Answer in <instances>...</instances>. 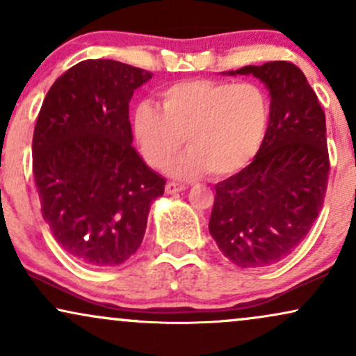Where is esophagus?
I'll list each match as a JSON object with an SVG mask.
<instances>
[{
    "mask_svg": "<svg viewBox=\"0 0 356 356\" xmlns=\"http://www.w3.org/2000/svg\"><path fill=\"white\" fill-rule=\"evenodd\" d=\"M186 191V186L184 184H179V182H168L165 184V192L168 193H177V192H182Z\"/></svg>",
    "mask_w": 356,
    "mask_h": 356,
    "instance_id": "34e87169",
    "label": "esophagus"
}]
</instances>
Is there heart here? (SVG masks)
I'll use <instances>...</instances> for the list:
<instances>
[{
  "label": "heart",
  "mask_w": 356,
  "mask_h": 356,
  "mask_svg": "<svg viewBox=\"0 0 356 356\" xmlns=\"http://www.w3.org/2000/svg\"><path fill=\"white\" fill-rule=\"evenodd\" d=\"M159 98L161 108L141 102L133 118L134 139L152 169H168L186 139L188 151L172 168L175 177L209 170L225 177L245 169L266 138L269 98L253 82L184 80Z\"/></svg>",
  "instance_id": "1"
}]
</instances>
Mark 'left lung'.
Returning <instances> with one entry per match:
<instances>
[{
	"instance_id": "1",
	"label": "left lung",
	"mask_w": 356,
	"mask_h": 356,
	"mask_svg": "<svg viewBox=\"0 0 356 356\" xmlns=\"http://www.w3.org/2000/svg\"><path fill=\"white\" fill-rule=\"evenodd\" d=\"M271 97L263 146L250 165L215 186L209 230L225 258L266 268L300 245L322 209L328 181L325 113L292 62L246 65Z\"/></svg>"
}]
</instances>
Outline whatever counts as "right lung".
Returning a JSON list of instances; mask_svg holds the SVG:
<instances>
[{
    "label": "right lung",
    "mask_w": 356,
    "mask_h": 356,
    "mask_svg": "<svg viewBox=\"0 0 356 356\" xmlns=\"http://www.w3.org/2000/svg\"><path fill=\"white\" fill-rule=\"evenodd\" d=\"M151 72L110 58L83 60L44 98L33 138L40 211L72 258L118 266L145 238L165 179L131 146L129 102Z\"/></svg>",
    "instance_id": "obj_1"
}]
</instances>
